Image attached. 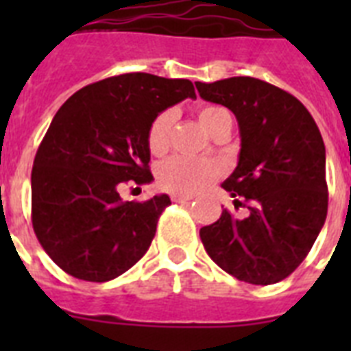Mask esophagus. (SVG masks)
<instances>
[{
  "instance_id": "34e87169",
  "label": "esophagus",
  "mask_w": 351,
  "mask_h": 351,
  "mask_svg": "<svg viewBox=\"0 0 351 351\" xmlns=\"http://www.w3.org/2000/svg\"><path fill=\"white\" fill-rule=\"evenodd\" d=\"M171 200L173 202H189V200H193V197H189V195H171Z\"/></svg>"
}]
</instances>
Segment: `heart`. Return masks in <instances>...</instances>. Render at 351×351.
<instances>
[{
    "label": "heart",
    "mask_w": 351,
    "mask_h": 351,
    "mask_svg": "<svg viewBox=\"0 0 351 351\" xmlns=\"http://www.w3.org/2000/svg\"><path fill=\"white\" fill-rule=\"evenodd\" d=\"M222 112H226V109L222 107H202L198 111V121L209 132ZM171 127H173V112L171 111L160 112L158 117L151 121L147 131L149 153L154 156H162L169 149ZM220 173H222V167L211 160H191L184 158V156H175V158L165 160L164 164L160 165L156 176H158V184L165 191L176 193V195H193L217 180Z\"/></svg>",
    "instance_id": "heart-1"
}]
</instances>
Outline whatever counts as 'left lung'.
<instances>
[{"label":"left lung","mask_w":351,"mask_h":351,"mask_svg":"<svg viewBox=\"0 0 351 351\" xmlns=\"http://www.w3.org/2000/svg\"><path fill=\"white\" fill-rule=\"evenodd\" d=\"M204 100L228 107L240 129L239 165L222 184L234 206L204 226L200 239L224 271L250 284H275L299 267L328 213L326 149L321 131L293 95L250 78L197 82Z\"/></svg>","instance_id":"1"}]
</instances>
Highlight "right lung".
Here are the masks:
<instances>
[{
    "label": "right lung",
    "mask_w": 351,
    "mask_h": 351,
    "mask_svg": "<svg viewBox=\"0 0 351 351\" xmlns=\"http://www.w3.org/2000/svg\"><path fill=\"white\" fill-rule=\"evenodd\" d=\"M186 98H195L189 80L127 73L87 85L60 107L30 186L34 233L63 271L107 282L145 255L171 200L123 202L120 189L153 180L149 125Z\"/></svg>",
    "instance_id": "1"
}]
</instances>
